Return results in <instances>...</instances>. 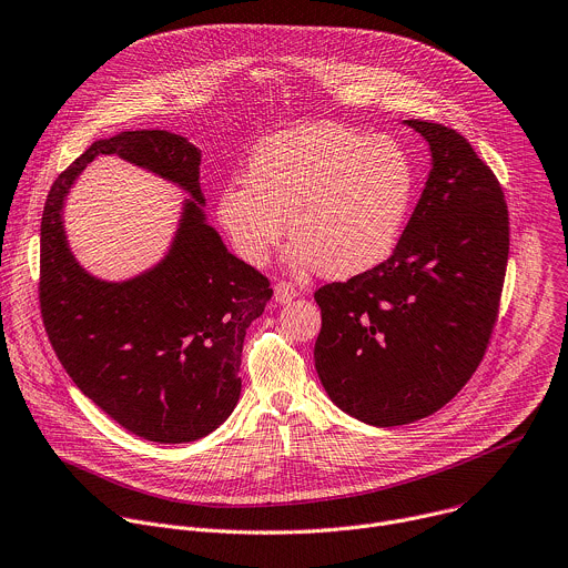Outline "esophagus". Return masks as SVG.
<instances>
[{"mask_svg": "<svg viewBox=\"0 0 568 568\" xmlns=\"http://www.w3.org/2000/svg\"><path fill=\"white\" fill-rule=\"evenodd\" d=\"M295 297H297L295 284H291V282H277V284H275V302L286 304V302H291V300H295Z\"/></svg>", "mask_w": 568, "mask_h": 568, "instance_id": "obj_1", "label": "esophagus"}]
</instances>
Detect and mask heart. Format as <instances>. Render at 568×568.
<instances>
[{
  "label": "heart",
  "instance_id": "heart-1",
  "mask_svg": "<svg viewBox=\"0 0 568 568\" xmlns=\"http://www.w3.org/2000/svg\"><path fill=\"white\" fill-rule=\"evenodd\" d=\"M416 194L409 154L392 139L313 123L264 139L246 181H229L216 219L237 255L264 266L282 237L291 260L326 277H354L398 246Z\"/></svg>",
  "mask_w": 568,
  "mask_h": 568
}]
</instances>
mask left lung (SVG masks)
Here are the masks:
<instances>
[{
	"instance_id": "left-lung-1",
	"label": "left lung",
	"mask_w": 568,
	"mask_h": 568,
	"mask_svg": "<svg viewBox=\"0 0 568 568\" xmlns=\"http://www.w3.org/2000/svg\"><path fill=\"white\" fill-rule=\"evenodd\" d=\"M432 152L394 253L315 291V372L328 398L378 427L440 409L473 378L499 315L510 229L501 183L457 132L405 121Z\"/></svg>"
}]
</instances>
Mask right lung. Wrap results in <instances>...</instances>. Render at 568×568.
Returning a JSON list of instances; mask_svg holds the SVG:
<instances>
[{"label": "right lung", "mask_w": 568, "mask_h": 568, "mask_svg": "<svg viewBox=\"0 0 568 568\" xmlns=\"http://www.w3.org/2000/svg\"><path fill=\"white\" fill-rule=\"evenodd\" d=\"M116 153L187 189L166 260L128 283L91 278L65 246L61 205L95 155ZM201 152L163 130L91 143L51 185L40 231V311L51 347L106 416L156 443L216 429L242 394L246 328L273 295L268 277L223 246L201 210Z\"/></svg>", "instance_id": "right-lung-1"}]
</instances>
